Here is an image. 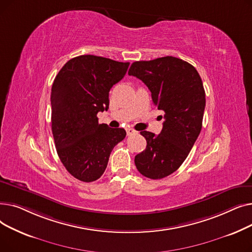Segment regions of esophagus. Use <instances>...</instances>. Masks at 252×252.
I'll return each mask as SVG.
<instances>
[{
	"mask_svg": "<svg viewBox=\"0 0 252 252\" xmlns=\"http://www.w3.org/2000/svg\"><path fill=\"white\" fill-rule=\"evenodd\" d=\"M135 133H136V130L133 129V128H127L126 129V135L127 136H130L131 134H135Z\"/></svg>",
	"mask_w": 252,
	"mask_h": 252,
	"instance_id": "esophagus-1",
	"label": "esophagus"
}]
</instances>
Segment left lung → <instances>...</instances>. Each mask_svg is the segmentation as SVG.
<instances>
[{"instance_id":"1","label":"left lung","mask_w":252,"mask_h":252,"mask_svg":"<svg viewBox=\"0 0 252 252\" xmlns=\"http://www.w3.org/2000/svg\"><path fill=\"white\" fill-rule=\"evenodd\" d=\"M128 74L148 87L154 105L164 112L159 135L141 131L147 146L135 164L144 177L165 178L182 165L200 134L205 108L201 77L193 65L173 56L136 61Z\"/></svg>"}]
</instances>
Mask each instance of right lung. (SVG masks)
Here are the masks:
<instances>
[{"mask_svg": "<svg viewBox=\"0 0 252 252\" xmlns=\"http://www.w3.org/2000/svg\"><path fill=\"white\" fill-rule=\"evenodd\" d=\"M128 62L94 55L77 56L64 64L51 92L52 133L61 162L75 179L98 180L107 167L124 128L100 125L97 113L107 111L109 91L126 75Z\"/></svg>", "mask_w": 252, "mask_h": 252, "instance_id": "1", "label": "right lung"}]
</instances>
